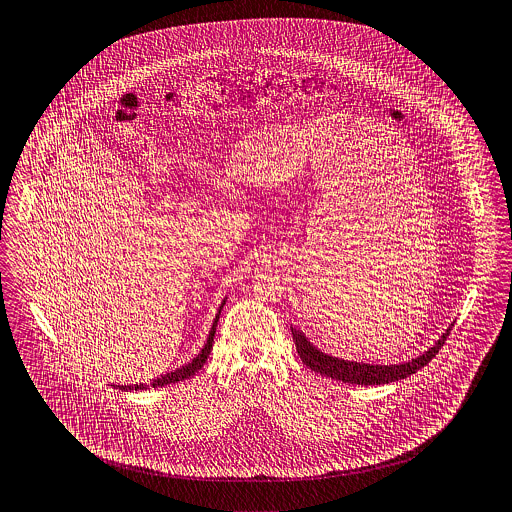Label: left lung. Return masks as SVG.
<instances>
[{"label": "left lung", "instance_id": "left-lung-1", "mask_svg": "<svg viewBox=\"0 0 512 512\" xmlns=\"http://www.w3.org/2000/svg\"><path fill=\"white\" fill-rule=\"evenodd\" d=\"M450 330H452V325L448 326L446 332L417 358H413L409 362H403V364L383 366V364H366V362H358V360L354 362V360H344V358L330 356L323 350H319L305 336L303 330H299L297 326H291V334H293V340H295V346H297V354L301 356L303 364L309 370L326 375L330 379H336V381L352 383V385H381V383H391V381L405 379V377L419 372L444 346Z\"/></svg>", "mask_w": 512, "mask_h": 512}]
</instances>
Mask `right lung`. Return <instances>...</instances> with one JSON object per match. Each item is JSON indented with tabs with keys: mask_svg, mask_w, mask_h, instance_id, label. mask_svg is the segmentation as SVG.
<instances>
[{
	"mask_svg": "<svg viewBox=\"0 0 512 512\" xmlns=\"http://www.w3.org/2000/svg\"><path fill=\"white\" fill-rule=\"evenodd\" d=\"M227 299H229V297H225V299H223V303L219 305V311H217V315H215V319H213V325H211V330H209V334H207V340H205L203 348L197 352V356H195L193 360H189L187 364L180 366V368H176V370H172V372L162 373L160 377L152 379L150 383H137V385H113V387H115V389H121V391H144V389H150V387H154V389H156V387H164V385L178 383V381H184V379L193 377L195 373L199 372V370L203 368V364L207 362V358H209V354H211V350H213L215 330H217V323H219V317H221V311H223V307H225Z\"/></svg>",
	"mask_w": 512,
	"mask_h": 512,
	"instance_id": "1",
	"label": "right lung"
}]
</instances>
